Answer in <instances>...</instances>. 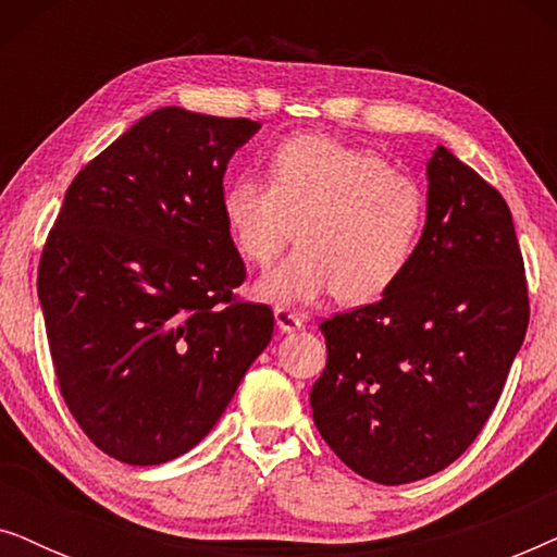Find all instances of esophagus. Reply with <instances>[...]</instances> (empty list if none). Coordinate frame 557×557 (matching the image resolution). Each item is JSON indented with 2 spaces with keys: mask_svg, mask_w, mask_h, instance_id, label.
<instances>
[{
  "mask_svg": "<svg viewBox=\"0 0 557 557\" xmlns=\"http://www.w3.org/2000/svg\"><path fill=\"white\" fill-rule=\"evenodd\" d=\"M276 326L281 332H294V330H301L304 326V317L296 314L292 309H284V307H276Z\"/></svg>",
  "mask_w": 557,
  "mask_h": 557,
  "instance_id": "34e87169",
  "label": "esophagus"
}]
</instances>
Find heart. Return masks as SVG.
<instances>
[{"label": "heart", "mask_w": 557, "mask_h": 557, "mask_svg": "<svg viewBox=\"0 0 557 557\" xmlns=\"http://www.w3.org/2000/svg\"><path fill=\"white\" fill-rule=\"evenodd\" d=\"M269 180L238 174L223 189L227 235L250 265H269L296 225L299 248L258 284L261 299L311 304L339 294L368 304L408 271L429 205L418 180L385 157L301 134L273 149Z\"/></svg>", "instance_id": "heart-1"}]
</instances>
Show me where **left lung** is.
<instances>
[{"instance_id":"obj_1","label":"left lung","mask_w":557,"mask_h":557,"mask_svg":"<svg viewBox=\"0 0 557 557\" xmlns=\"http://www.w3.org/2000/svg\"><path fill=\"white\" fill-rule=\"evenodd\" d=\"M528 322L505 197L438 147L408 271L380 301L319 324L326 368L309 395L319 433L370 482L436 474L484 429Z\"/></svg>"}]
</instances>
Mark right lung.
Here are the masks:
<instances>
[{
	"label": "right lung",
	"mask_w": 557,
	"mask_h": 557,
	"mask_svg": "<svg viewBox=\"0 0 557 557\" xmlns=\"http://www.w3.org/2000/svg\"><path fill=\"white\" fill-rule=\"evenodd\" d=\"M258 128L166 106L67 187L37 296L65 406L111 459L187 454L271 342V307L233 294L246 263L223 220L227 162Z\"/></svg>",
	"instance_id": "right-lung-1"
}]
</instances>
